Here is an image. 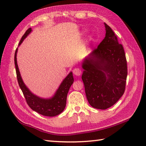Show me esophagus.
<instances>
[{"instance_id": "34e87169", "label": "esophagus", "mask_w": 146, "mask_h": 146, "mask_svg": "<svg viewBox=\"0 0 146 146\" xmlns=\"http://www.w3.org/2000/svg\"><path fill=\"white\" fill-rule=\"evenodd\" d=\"M73 73L76 76H80L82 75V71L80 69V68H75V69H73Z\"/></svg>"}]
</instances>
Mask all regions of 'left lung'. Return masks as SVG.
<instances>
[{
  "mask_svg": "<svg viewBox=\"0 0 146 146\" xmlns=\"http://www.w3.org/2000/svg\"><path fill=\"white\" fill-rule=\"evenodd\" d=\"M105 38L82 62V78L90 105L105 110L125 92L127 66L124 49L107 24Z\"/></svg>",
  "mask_w": 146,
  "mask_h": 146,
  "instance_id": "1",
  "label": "left lung"
}]
</instances>
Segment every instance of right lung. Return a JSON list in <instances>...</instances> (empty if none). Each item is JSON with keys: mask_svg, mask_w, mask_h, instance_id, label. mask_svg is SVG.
I'll list each match as a JSON object with an SVG mask.
<instances>
[{"mask_svg": "<svg viewBox=\"0 0 146 146\" xmlns=\"http://www.w3.org/2000/svg\"><path fill=\"white\" fill-rule=\"evenodd\" d=\"M32 31L31 28L27 29L25 34L22 37L19 46L24 39ZM18 48L16 49L14 55V63L16 70L17 78L19 85L23 92L27 104L32 110H35L39 114L48 117H54L60 114L64 109L66 104V97L68 91L74 82L73 73L70 72L62 82L59 88L51 98H42L33 94L27 87L21 78L19 70L17 63V52Z\"/></svg>", "mask_w": 146, "mask_h": 146, "instance_id": "obj_1", "label": "right lung"}]
</instances>
